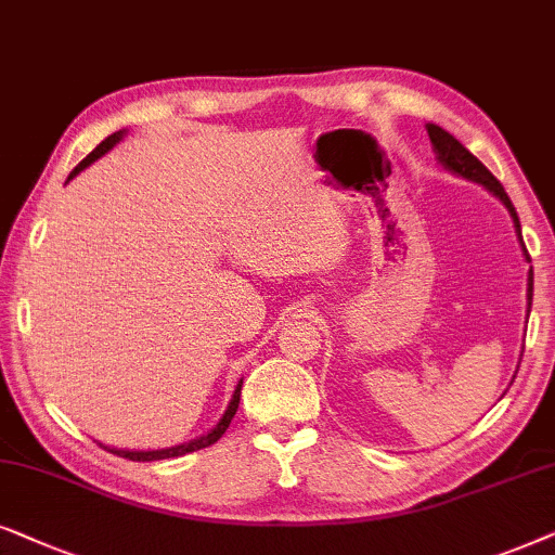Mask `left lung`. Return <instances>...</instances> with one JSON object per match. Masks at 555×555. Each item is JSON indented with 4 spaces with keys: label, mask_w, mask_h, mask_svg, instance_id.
Returning <instances> with one entry per match:
<instances>
[{
    "label": "left lung",
    "mask_w": 555,
    "mask_h": 555,
    "mask_svg": "<svg viewBox=\"0 0 555 555\" xmlns=\"http://www.w3.org/2000/svg\"><path fill=\"white\" fill-rule=\"evenodd\" d=\"M426 131H428V139H431L434 144V152H437V157L441 165L447 169H452V172L467 177L472 182H479L485 184L487 190L492 192V195H498L502 203H505V208L509 210V216H513V223H515V231L520 235V220H518V212H515L513 203H509L505 188H502L498 177H494L490 169H487L482 162H479L475 154H472L467 146H464L460 139H454L449 131H444L437 124H426ZM522 241V235H520ZM528 256V254H526ZM530 258V256H528ZM530 305H533V269L528 273V312H530Z\"/></svg>",
    "instance_id": "left-lung-1"
}]
</instances>
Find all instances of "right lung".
Returning <instances> with one entry per match:
<instances>
[{
    "label": "right lung",
    "instance_id": "1",
    "mask_svg": "<svg viewBox=\"0 0 555 555\" xmlns=\"http://www.w3.org/2000/svg\"><path fill=\"white\" fill-rule=\"evenodd\" d=\"M121 137H124V131H116V134H111V137L103 139V142H101L99 146H95V150H93L91 154H88V157H86L83 162H80V165H78L76 169H73L68 180H73V177H76V175L80 172V169H86L88 165H91V162L99 159L101 154H106V152L111 150V146H114ZM241 386H243V380L238 383V388H235V393H233V398H231V403H228V411L223 413V418L218 421V426H216V428H210V431L205 434V437H201V439H192L190 444H180V447H172V449H157V452H121V449H108V447H103V449H108V452H114V454L124 456V460H131V462H157V460H169V456H182V454L197 452V449H205V447L216 444V441L225 434V428L231 426V421H233V416H235V411H238Z\"/></svg>",
    "mask_w": 555,
    "mask_h": 555
}]
</instances>
